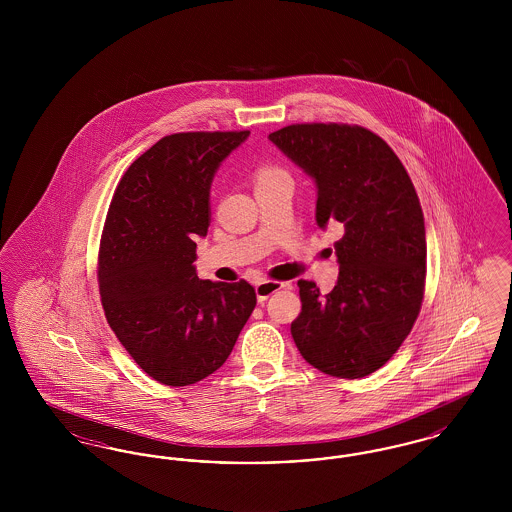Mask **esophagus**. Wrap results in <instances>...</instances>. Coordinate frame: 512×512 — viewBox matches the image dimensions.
<instances>
[{"instance_id":"esophagus-1","label":"esophagus","mask_w":512,"mask_h":512,"mask_svg":"<svg viewBox=\"0 0 512 512\" xmlns=\"http://www.w3.org/2000/svg\"><path fill=\"white\" fill-rule=\"evenodd\" d=\"M284 288H288V284H284V282H274V280H261V282L255 284V292H257L259 303L267 301L272 293L280 292V290H284Z\"/></svg>"}]
</instances>
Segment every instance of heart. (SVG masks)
Returning <instances> with one entry per match:
<instances>
[{
    "instance_id": "b5f03b06",
    "label": "heart",
    "mask_w": 512,
    "mask_h": 512,
    "mask_svg": "<svg viewBox=\"0 0 512 512\" xmlns=\"http://www.w3.org/2000/svg\"><path fill=\"white\" fill-rule=\"evenodd\" d=\"M280 174H286L284 171H280L278 167H261L259 171L255 172V180L257 182H263V180H268V178H274V176H280Z\"/></svg>"
}]
</instances>
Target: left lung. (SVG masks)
Here are the masks:
<instances>
[{
    "instance_id": "left-lung-1",
    "label": "left lung",
    "mask_w": 512,
    "mask_h": 512,
    "mask_svg": "<svg viewBox=\"0 0 512 512\" xmlns=\"http://www.w3.org/2000/svg\"><path fill=\"white\" fill-rule=\"evenodd\" d=\"M268 140L317 184V224L340 222V276L322 295L299 280L292 336L309 365L363 378L386 365L420 313L426 278L424 215L403 163L363 126L311 122Z\"/></svg>"
}]
</instances>
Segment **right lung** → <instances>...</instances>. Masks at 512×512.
Masks as SVG:
<instances>
[{
  "mask_svg": "<svg viewBox=\"0 0 512 512\" xmlns=\"http://www.w3.org/2000/svg\"><path fill=\"white\" fill-rule=\"evenodd\" d=\"M242 132H180L161 138L124 172L99 244L105 318L153 380L180 388L219 370L257 295L245 280H199L195 238L211 222V182L247 140Z\"/></svg>",
  "mask_w": 512,
  "mask_h": 512,
  "instance_id": "add662e5",
  "label": "right lung"
}]
</instances>
